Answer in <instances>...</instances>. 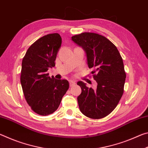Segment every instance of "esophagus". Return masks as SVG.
Wrapping results in <instances>:
<instances>
[{
    "label": "esophagus",
    "instance_id": "esophagus-1",
    "mask_svg": "<svg viewBox=\"0 0 148 148\" xmlns=\"http://www.w3.org/2000/svg\"><path fill=\"white\" fill-rule=\"evenodd\" d=\"M69 84H70V86H71V87H72L73 86H74L75 84H76V83H75L74 81H72V79L69 80Z\"/></svg>",
    "mask_w": 148,
    "mask_h": 148
}]
</instances>
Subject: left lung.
Here are the masks:
<instances>
[{"instance_id": "1", "label": "left lung", "mask_w": 148, "mask_h": 148, "mask_svg": "<svg viewBox=\"0 0 148 148\" xmlns=\"http://www.w3.org/2000/svg\"><path fill=\"white\" fill-rule=\"evenodd\" d=\"M72 40L86 51L97 83L95 91L81 81L77 83L82 89L77 99L80 111L89 118H103L116 108L123 94L126 74L122 57L116 46L101 34L83 32Z\"/></svg>"}]
</instances>
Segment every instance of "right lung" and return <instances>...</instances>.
Returning <instances> with one entry per match:
<instances>
[{"label": "right lung", "instance_id": "obj_1", "mask_svg": "<svg viewBox=\"0 0 148 148\" xmlns=\"http://www.w3.org/2000/svg\"><path fill=\"white\" fill-rule=\"evenodd\" d=\"M61 43L58 33L45 35L29 47L22 61L20 81L25 99L32 111L40 116L56 111L69 89L66 79H56L47 73L56 66Z\"/></svg>", "mask_w": 148, "mask_h": 148}]
</instances>
